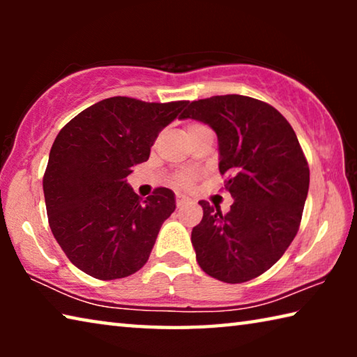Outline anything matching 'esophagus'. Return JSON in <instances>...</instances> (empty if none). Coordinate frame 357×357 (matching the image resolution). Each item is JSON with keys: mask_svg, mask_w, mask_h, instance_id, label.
<instances>
[{"mask_svg": "<svg viewBox=\"0 0 357 357\" xmlns=\"http://www.w3.org/2000/svg\"><path fill=\"white\" fill-rule=\"evenodd\" d=\"M192 203H193V202L190 200V198L181 195V193H178V195H176V206H178V208L189 206V204H192Z\"/></svg>", "mask_w": 357, "mask_h": 357, "instance_id": "1", "label": "esophagus"}]
</instances>
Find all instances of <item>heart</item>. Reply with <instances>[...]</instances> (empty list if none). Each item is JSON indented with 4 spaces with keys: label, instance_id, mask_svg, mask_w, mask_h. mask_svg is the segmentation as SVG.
Returning <instances> with one entry per match:
<instances>
[{
    "label": "heart",
    "instance_id": "b5f03b06",
    "mask_svg": "<svg viewBox=\"0 0 357 357\" xmlns=\"http://www.w3.org/2000/svg\"><path fill=\"white\" fill-rule=\"evenodd\" d=\"M198 128H202V124L190 123L189 126H187L185 134H189V132L195 130ZM173 181H174V184H176L178 187H189L192 184V181H193V174H190V173H178L176 176H174Z\"/></svg>",
    "mask_w": 357,
    "mask_h": 357
}]
</instances>
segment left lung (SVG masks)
I'll return each instance as SVG.
<instances>
[{
	"instance_id": "8db88e82",
	"label": "left lung",
	"mask_w": 357,
	"mask_h": 357,
	"mask_svg": "<svg viewBox=\"0 0 357 357\" xmlns=\"http://www.w3.org/2000/svg\"><path fill=\"white\" fill-rule=\"evenodd\" d=\"M208 124L219 140V170L233 204L227 214L202 200L192 229L197 261L208 275L243 283L266 273L299 229L310 172L294 130L266 102L239 94L187 102L179 119Z\"/></svg>"
}]
</instances>
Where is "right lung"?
<instances>
[{
	"label": "right lung",
	"instance_id": "add662e5",
	"mask_svg": "<svg viewBox=\"0 0 357 357\" xmlns=\"http://www.w3.org/2000/svg\"><path fill=\"white\" fill-rule=\"evenodd\" d=\"M185 105L118 96L88 107L59 130L44 174L47 215L66 257L83 273L123 279L148 261L162 223L176 208L174 193L159 187L142 200L126 178L149 159L159 132Z\"/></svg>",
	"mask_w": 357,
	"mask_h": 357
}]
</instances>
